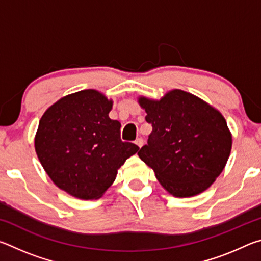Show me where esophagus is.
Instances as JSON below:
<instances>
[{
  "mask_svg": "<svg viewBox=\"0 0 261 261\" xmlns=\"http://www.w3.org/2000/svg\"><path fill=\"white\" fill-rule=\"evenodd\" d=\"M135 143H136V145H137V146H138L139 148L141 147V146H143V145H144V140L143 139H141V138H138V139H136V141H135Z\"/></svg>",
  "mask_w": 261,
  "mask_h": 261,
  "instance_id": "34e87169",
  "label": "esophagus"
}]
</instances>
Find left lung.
I'll use <instances>...</instances> for the list:
<instances>
[{
	"mask_svg": "<svg viewBox=\"0 0 261 261\" xmlns=\"http://www.w3.org/2000/svg\"><path fill=\"white\" fill-rule=\"evenodd\" d=\"M153 130L138 155L175 197L204 192L222 173L230 155L232 138L219 110L182 90L160 100L140 96Z\"/></svg>",
	"mask_w": 261,
	"mask_h": 261,
	"instance_id": "obj_1",
	"label": "left lung"
}]
</instances>
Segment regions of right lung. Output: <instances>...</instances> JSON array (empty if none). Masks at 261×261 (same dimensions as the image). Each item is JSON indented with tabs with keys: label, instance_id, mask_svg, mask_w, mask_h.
Returning a JSON list of instances; mask_svg holds the SVG:
<instances>
[{
	"label": "right lung",
	"instance_id": "add662e5",
	"mask_svg": "<svg viewBox=\"0 0 261 261\" xmlns=\"http://www.w3.org/2000/svg\"><path fill=\"white\" fill-rule=\"evenodd\" d=\"M113 101L95 90L60 99L42 115L34 146L43 169L61 190L84 200L99 199L117 169L139 147L121 140L110 120Z\"/></svg>",
	"mask_w": 261,
	"mask_h": 261
}]
</instances>
